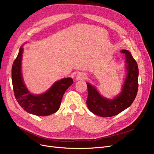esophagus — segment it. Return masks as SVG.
<instances>
[{"label": "esophagus", "mask_w": 154, "mask_h": 154, "mask_svg": "<svg viewBox=\"0 0 154 154\" xmlns=\"http://www.w3.org/2000/svg\"><path fill=\"white\" fill-rule=\"evenodd\" d=\"M86 78H87V75L84 72H79L75 77V79L77 80H85Z\"/></svg>", "instance_id": "obj_1"}]
</instances>
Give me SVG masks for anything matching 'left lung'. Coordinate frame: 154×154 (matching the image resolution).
<instances>
[{
    "label": "left lung",
    "instance_id": "obj_1",
    "mask_svg": "<svg viewBox=\"0 0 154 154\" xmlns=\"http://www.w3.org/2000/svg\"><path fill=\"white\" fill-rule=\"evenodd\" d=\"M125 55L126 77L122 91L113 99L104 98L89 83H87V106L93 114L102 117L116 116L131 106L138 91L139 69L137 62L127 50H122Z\"/></svg>",
    "mask_w": 154,
    "mask_h": 154
}]
</instances>
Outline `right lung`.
<instances>
[{
    "instance_id": "right-lung-1",
    "label": "right lung",
    "mask_w": 154,
    "mask_h": 154,
    "mask_svg": "<svg viewBox=\"0 0 154 154\" xmlns=\"http://www.w3.org/2000/svg\"><path fill=\"white\" fill-rule=\"evenodd\" d=\"M22 53L23 48L21 47L12 68V82L16 100L20 107L29 114L38 116H47L54 114L59 110L62 97L73 84V79L69 77L58 80L44 94H31L24 84L22 78Z\"/></svg>"
}]
</instances>
